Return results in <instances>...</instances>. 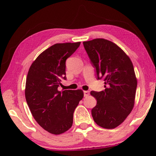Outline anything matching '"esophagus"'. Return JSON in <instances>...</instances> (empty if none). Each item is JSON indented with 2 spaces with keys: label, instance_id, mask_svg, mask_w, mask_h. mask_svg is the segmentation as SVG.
I'll return each instance as SVG.
<instances>
[{
  "label": "esophagus",
  "instance_id": "obj_1",
  "mask_svg": "<svg viewBox=\"0 0 156 156\" xmlns=\"http://www.w3.org/2000/svg\"><path fill=\"white\" fill-rule=\"evenodd\" d=\"M89 95V91H84V97L88 96Z\"/></svg>",
  "mask_w": 156,
  "mask_h": 156
}]
</instances>
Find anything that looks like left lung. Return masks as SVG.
<instances>
[{
	"label": "left lung",
	"instance_id": "8db88e82",
	"mask_svg": "<svg viewBox=\"0 0 156 156\" xmlns=\"http://www.w3.org/2000/svg\"><path fill=\"white\" fill-rule=\"evenodd\" d=\"M104 91H91L97 100L91 115L98 125L114 129L122 123L134 106L137 79L131 59L117 44L104 38L83 42Z\"/></svg>",
	"mask_w": 156,
	"mask_h": 156
}]
</instances>
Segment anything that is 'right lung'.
<instances>
[{
	"label": "right lung",
	"instance_id": "add662e5",
	"mask_svg": "<svg viewBox=\"0 0 156 156\" xmlns=\"http://www.w3.org/2000/svg\"><path fill=\"white\" fill-rule=\"evenodd\" d=\"M80 44H54L37 57L27 73L25 94L31 114L42 128L54 135L72 127L73 112L84 96L81 89H58L62 79L67 78L66 60Z\"/></svg>",
	"mask_w": 156,
	"mask_h": 156
}]
</instances>
